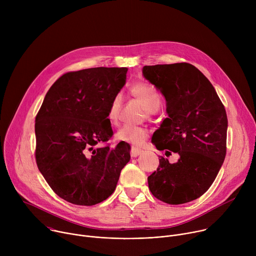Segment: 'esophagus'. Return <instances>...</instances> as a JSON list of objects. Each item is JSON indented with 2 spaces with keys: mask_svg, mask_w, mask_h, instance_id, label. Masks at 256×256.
Segmentation results:
<instances>
[{
  "mask_svg": "<svg viewBox=\"0 0 256 256\" xmlns=\"http://www.w3.org/2000/svg\"><path fill=\"white\" fill-rule=\"evenodd\" d=\"M142 153V150L138 149V148H136V147H132V150H130V156L132 157H138V155H140Z\"/></svg>",
  "mask_w": 256,
  "mask_h": 256,
  "instance_id": "34e87169",
  "label": "esophagus"
}]
</instances>
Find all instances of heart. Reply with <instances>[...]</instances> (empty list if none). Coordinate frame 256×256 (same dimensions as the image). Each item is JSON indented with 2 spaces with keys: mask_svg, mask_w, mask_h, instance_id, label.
<instances>
[{
  "mask_svg": "<svg viewBox=\"0 0 256 256\" xmlns=\"http://www.w3.org/2000/svg\"><path fill=\"white\" fill-rule=\"evenodd\" d=\"M130 93L136 99H138L144 105V109L149 114L156 112L161 106V96L158 91L148 83H136L130 88ZM122 96L116 94L108 107L107 116L108 120L112 126H118L120 120V114L122 107ZM148 138V130L142 126H124L116 132V140L122 142H126L132 146H140Z\"/></svg>",
  "mask_w": 256,
  "mask_h": 256,
  "instance_id": "obj_1",
  "label": "heart"
}]
</instances>
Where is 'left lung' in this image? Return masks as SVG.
I'll list each match as a JSON object with an SVG mask.
<instances>
[{
  "label": "left lung",
  "instance_id": "1",
  "mask_svg": "<svg viewBox=\"0 0 256 256\" xmlns=\"http://www.w3.org/2000/svg\"><path fill=\"white\" fill-rule=\"evenodd\" d=\"M142 76L165 97L166 118L152 142L176 163L160 156L148 177L158 200L181 204L202 196L212 186L226 156L228 120L225 107L202 72L188 62L144 66Z\"/></svg>",
  "mask_w": 256,
  "mask_h": 256
}]
</instances>
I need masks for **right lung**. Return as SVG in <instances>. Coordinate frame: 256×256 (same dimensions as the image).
<instances>
[{
	"label": "right lung",
	"mask_w": 256,
	"mask_h": 256,
	"mask_svg": "<svg viewBox=\"0 0 256 256\" xmlns=\"http://www.w3.org/2000/svg\"><path fill=\"white\" fill-rule=\"evenodd\" d=\"M126 72L100 66L66 72L35 118L36 164L52 190L70 204L94 206L110 196L130 159L124 142L98 147L114 134L107 112Z\"/></svg>",
	"instance_id": "obj_1"
}]
</instances>
